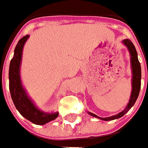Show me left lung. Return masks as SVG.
Listing matches in <instances>:
<instances>
[{"label":"left lung","mask_w":148,"mask_h":148,"mask_svg":"<svg viewBox=\"0 0 148 148\" xmlns=\"http://www.w3.org/2000/svg\"><path fill=\"white\" fill-rule=\"evenodd\" d=\"M123 44L124 46H126V48L128 49L129 54H130V62H131V70H132V91H131V96L128 101V105H126L125 109L120 113L117 114L115 115H113L110 117H107V118H100L97 116L96 114H95L91 112L87 111V114H89L90 116H93L95 118L99 119L101 120L104 121H110L114 119H117L123 117L127 112H128L135 104L136 100L138 97L139 95L140 88H141V77H142V72H141V65H140L139 61L138 58V53L137 50L134 47V43H132L129 39L126 38L123 39L122 41Z\"/></svg>","instance_id":"1"}]
</instances>
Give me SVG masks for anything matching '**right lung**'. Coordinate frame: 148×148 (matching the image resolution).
<instances>
[{"label": "right lung", "mask_w": 148, "mask_h": 148, "mask_svg": "<svg viewBox=\"0 0 148 148\" xmlns=\"http://www.w3.org/2000/svg\"><path fill=\"white\" fill-rule=\"evenodd\" d=\"M29 35L20 38L15 46L13 58L10 61L9 68V87L15 108L26 119L37 125H43L56 119L58 112H44L40 110L34 102L28 95L24 88L20 77V66L22 61L23 49Z\"/></svg>", "instance_id": "1"}]
</instances>
